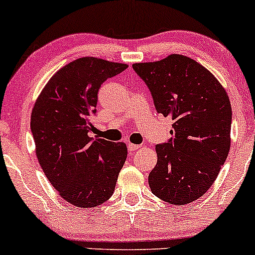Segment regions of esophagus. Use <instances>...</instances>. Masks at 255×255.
Instances as JSON below:
<instances>
[{
	"mask_svg": "<svg viewBox=\"0 0 255 255\" xmlns=\"http://www.w3.org/2000/svg\"><path fill=\"white\" fill-rule=\"evenodd\" d=\"M139 147H140V145H136V144H130V142H129V144L127 145V148H128V151H129V152L136 151L137 148H139Z\"/></svg>",
	"mask_w": 255,
	"mask_h": 255,
	"instance_id": "obj_1",
	"label": "esophagus"
}]
</instances>
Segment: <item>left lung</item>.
<instances>
[{"instance_id":"left-lung-1","label":"left lung","mask_w":255,"mask_h":255,"mask_svg":"<svg viewBox=\"0 0 255 255\" xmlns=\"http://www.w3.org/2000/svg\"><path fill=\"white\" fill-rule=\"evenodd\" d=\"M158 114L170 116L171 137L156 146L148 175L151 192L169 204L186 205L212 186L230 150L231 105L218 80L183 55L134 63Z\"/></svg>"}]
</instances>
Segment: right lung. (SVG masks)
Returning <instances> with one entry per match:
<instances>
[{"label":"right lung","instance_id":"obj_1","mask_svg":"<svg viewBox=\"0 0 255 255\" xmlns=\"http://www.w3.org/2000/svg\"><path fill=\"white\" fill-rule=\"evenodd\" d=\"M127 64L81 57L45 85L31 115V131L44 174L60 195L78 207L105 203L115 191L127 146L90 136L98 91Z\"/></svg>","mask_w":255,"mask_h":255}]
</instances>
